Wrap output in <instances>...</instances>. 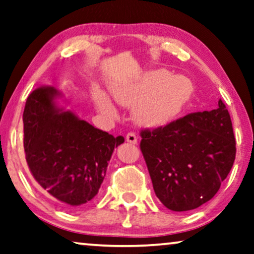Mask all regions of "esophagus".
I'll use <instances>...</instances> for the list:
<instances>
[{
  "label": "esophagus",
  "mask_w": 254,
  "mask_h": 254,
  "mask_svg": "<svg viewBox=\"0 0 254 254\" xmlns=\"http://www.w3.org/2000/svg\"><path fill=\"white\" fill-rule=\"evenodd\" d=\"M127 141L135 145V143H138V137L135 135V133H133V132H130V133L127 134Z\"/></svg>",
  "instance_id": "esophagus-1"
}]
</instances>
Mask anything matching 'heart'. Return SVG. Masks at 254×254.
Returning a JSON list of instances; mask_svg holds the SVG:
<instances>
[{
	"label": "heart",
	"mask_w": 254,
	"mask_h": 254,
	"mask_svg": "<svg viewBox=\"0 0 254 254\" xmlns=\"http://www.w3.org/2000/svg\"><path fill=\"white\" fill-rule=\"evenodd\" d=\"M109 91L124 107L136 105L132 116L139 126L155 128L169 126L179 117L194 93V85L183 75L172 76L168 70L156 69L135 81L113 83ZM92 97L101 114H115L114 105L103 91L94 90Z\"/></svg>",
	"instance_id": "heart-1"
}]
</instances>
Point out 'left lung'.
Returning a JSON list of instances; mask_svg holds the SVG:
<instances>
[{"mask_svg":"<svg viewBox=\"0 0 254 254\" xmlns=\"http://www.w3.org/2000/svg\"><path fill=\"white\" fill-rule=\"evenodd\" d=\"M142 151L154 191L169 210H194L217 194L236 155L225 104L191 113L155 130H142Z\"/></svg>","mask_w":254,"mask_h":254,"instance_id":"8db88e82","label":"left lung"}]
</instances>
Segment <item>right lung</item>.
Segmentation results:
<instances>
[{"instance_id": "1", "label": "right lung", "mask_w": 254, "mask_h": 254, "mask_svg": "<svg viewBox=\"0 0 254 254\" xmlns=\"http://www.w3.org/2000/svg\"><path fill=\"white\" fill-rule=\"evenodd\" d=\"M62 93L40 86L26 101L24 149L29 171L40 187L68 210L98 194L113 151L124 142L94 127L57 104Z\"/></svg>"}]
</instances>
